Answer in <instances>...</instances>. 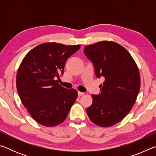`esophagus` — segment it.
Wrapping results in <instances>:
<instances>
[{
  "instance_id": "34e87169",
  "label": "esophagus",
  "mask_w": 156,
  "mask_h": 156,
  "mask_svg": "<svg viewBox=\"0 0 156 156\" xmlns=\"http://www.w3.org/2000/svg\"><path fill=\"white\" fill-rule=\"evenodd\" d=\"M84 94L83 92H80V91H78V96H83V95Z\"/></svg>"
}]
</instances>
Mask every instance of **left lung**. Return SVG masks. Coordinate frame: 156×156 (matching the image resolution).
Returning a JSON list of instances; mask_svg holds the SVG:
<instances>
[{"label": "left lung", "mask_w": 156, "mask_h": 156, "mask_svg": "<svg viewBox=\"0 0 156 156\" xmlns=\"http://www.w3.org/2000/svg\"><path fill=\"white\" fill-rule=\"evenodd\" d=\"M84 54L93 63L96 77L104 80L100 93L91 95L93 102L87 113L97 125H114L135 103L140 87L138 68L127 50L112 41L87 45Z\"/></svg>", "instance_id": "obj_1"}]
</instances>
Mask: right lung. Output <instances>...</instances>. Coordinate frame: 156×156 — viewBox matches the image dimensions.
I'll return each mask as SVG.
<instances>
[{"mask_svg": "<svg viewBox=\"0 0 156 156\" xmlns=\"http://www.w3.org/2000/svg\"><path fill=\"white\" fill-rule=\"evenodd\" d=\"M80 47L56 43L41 44L27 53L18 68L16 87L21 102L42 125L62 123L77 98L76 89L63 87L58 80L67 60Z\"/></svg>", "mask_w": 156, "mask_h": 156, "instance_id": "obj_1", "label": "right lung"}]
</instances>
